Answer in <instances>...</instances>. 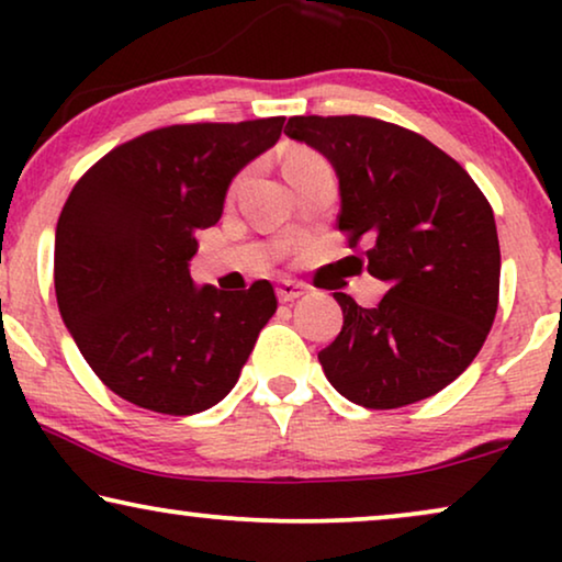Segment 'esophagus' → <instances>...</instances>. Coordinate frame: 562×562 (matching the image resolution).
Returning a JSON list of instances; mask_svg holds the SVG:
<instances>
[{
  "label": "esophagus",
  "instance_id": "esophagus-1",
  "mask_svg": "<svg viewBox=\"0 0 562 562\" xmlns=\"http://www.w3.org/2000/svg\"><path fill=\"white\" fill-rule=\"evenodd\" d=\"M304 283H296V281H281L279 286H276V296H279V302H294L304 294Z\"/></svg>",
  "mask_w": 562,
  "mask_h": 562
}]
</instances>
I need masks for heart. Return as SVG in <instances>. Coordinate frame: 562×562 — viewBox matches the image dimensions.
Returning a JSON list of instances; mask_svg holds the SVG:
<instances>
[{
    "mask_svg": "<svg viewBox=\"0 0 562 562\" xmlns=\"http://www.w3.org/2000/svg\"><path fill=\"white\" fill-rule=\"evenodd\" d=\"M319 160H322V158H319L314 150H310V148H299V145H294V148H289L286 153H283V158H281L283 176H286V181L294 179V176H296L299 171H304V168L319 164Z\"/></svg>",
    "mask_w": 562,
    "mask_h": 562,
    "instance_id": "obj_1",
    "label": "heart"
}]
</instances>
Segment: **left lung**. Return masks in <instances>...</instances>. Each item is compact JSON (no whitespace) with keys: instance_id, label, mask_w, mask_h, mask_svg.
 <instances>
[{"instance_id":"left-lung-1","label":"left lung","mask_w":562,"mask_h":562,"mask_svg":"<svg viewBox=\"0 0 562 562\" xmlns=\"http://www.w3.org/2000/svg\"><path fill=\"white\" fill-rule=\"evenodd\" d=\"M340 179L337 229L368 243L389 286L373 310L337 291L342 329L319 352L327 381L366 409H398L458 379L486 342L502 252L494 210L458 160L412 130L360 114L289 117ZM356 258V256H350Z\"/></svg>"}]
</instances>
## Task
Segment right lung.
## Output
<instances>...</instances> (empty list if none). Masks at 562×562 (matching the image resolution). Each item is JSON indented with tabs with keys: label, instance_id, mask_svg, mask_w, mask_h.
<instances>
[{
	"label": "right lung",
	"instance_id": "right-lung-1",
	"mask_svg": "<svg viewBox=\"0 0 562 562\" xmlns=\"http://www.w3.org/2000/svg\"><path fill=\"white\" fill-rule=\"evenodd\" d=\"M283 117L196 122L117 145L81 176L56 227V299L102 383L143 409L187 417L222 402L273 317L268 281L196 289V229L229 181L281 137Z\"/></svg>",
	"mask_w": 562,
	"mask_h": 562
}]
</instances>
